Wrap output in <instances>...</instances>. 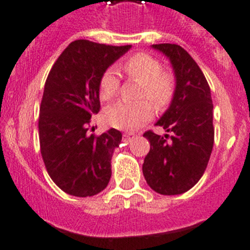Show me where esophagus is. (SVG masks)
<instances>
[{
  "instance_id": "esophagus-1",
  "label": "esophagus",
  "mask_w": 250,
  "mask_h": 250,
  "mask_svg": "<svg viewBox=\"0 0 250 250\" xmlns=\"http://www.w3.org/2000/svg\"><path fill=\"white\" fill-rule=\"evenodd\" d=\"M135 133H132V132H125V135H123V140H125V142H129L133 140V137H135Z\"/></svg>"
}]
</instances>
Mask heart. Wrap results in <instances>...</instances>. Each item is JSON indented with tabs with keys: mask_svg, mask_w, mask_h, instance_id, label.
I'll use <instances>...</instances> for the list:
<instances>
[{
	"mask_svg": "<svg viewBox=\"0 0 250 250\" xmlns=\"http://www.w3.org/2000/svg\"><path fill=\"white\" fill-rule=\"evenodd\" d=\"M131 79L141 81L138 99H150L157 108L169 105L175 93V77L169 70H163L157 58L148 53H136L119 64ZM119 77L115 70L109 68L103 73L99 83L102 100L109 102L118 94ZM154 115V105L147 100L137 103H117L106 110L109 125L123 131H133L150 121Z\"/></svg>",
	"mask_w": 250,
	"mask_h": 250,
	"instance_id": "1",
	"label": "heart"
}]
</instances>
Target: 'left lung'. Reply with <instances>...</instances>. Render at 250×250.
I'll return each instance as SVG.
<instances>
[{"label":"left lung","mask_w":250,"mask_h":250,"mask_svg":"<svg viewBox=\"0 0 250 250\" xmlns=\"http://www.w3.org/2000/svg\"><path fill=\"white\" fill-rule=\"evenodd\" d=\"M151 47L170 61L175 93L169 108L156 122L169 135L147 131L150 151L142 165L151 189L164 196L189 190L201 179L213 147V104L207 80L184 48L178 44Z\"/></svg>","instance_id":"left-lung-1"}]
</instances>
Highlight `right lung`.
<instances>
[{"instance_id": "1", "label": "right lung", "mask_w": 250, "mask_h": 250, "mask_svg": "<svg viewBox=\"0 0 250 250\" xmlns=\"http://www.w3.org/2000/svg\"><path fill=\"white\" fill-rule=\"evenodd\" d=\"M131 47L75 41L48 75L39 114L41 152L49 177L67 194L95 196L110 180L122 133L110 128L94 136L87 129L91 115L100 110L103 73Z\"/></svg>"}]
</instances>
